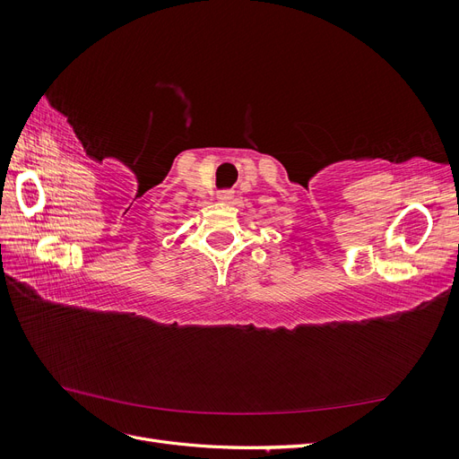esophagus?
<instances>
[{
  "label": "esophagus",
  "mask_w": 459,
  "mask_h": 459,
  "mask_svg": "<svg viewBox=\"0 0 459 459\" xmlns=\"http://www.w3.org/2000/svg\"><path fill=\"white\" fill-rule=\"evenodd\" d=\"M231 197H233V193H231V191H224V193H220V195H218V199H220L221 203H228V201H231Z\"/></svg>",
  "instance_id": "1"
}]
</instances>
